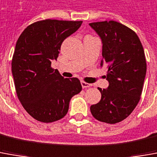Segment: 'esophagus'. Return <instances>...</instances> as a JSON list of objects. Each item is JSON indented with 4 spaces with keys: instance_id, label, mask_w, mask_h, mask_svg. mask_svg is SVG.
Masks as SVG:
<instances>
[{
    "instance_id": "1",
    "label": "esophagus",
    "mask_w": 157,
    "mask_h": 157,
    "mask_svg": "<svg viewBox=\"0 0 157 157\" xmlns=\"http://www.w3.org/2000/svg\"><path fill=\"white\" fill-rule=\"evenodd\" d=\"M81 85H82V87L85 89V88H89L92 85H90V84H88V83H86V82H84V81H82L81 82Z\"/></svg>"
}]
</instances>
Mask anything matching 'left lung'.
<instances>
[{"mask_svg":"<svg viewBox=\"0 0 157 157\" xmlns=\"http://www.w3.org/2000/svg\"><path fill=\"white\" fill-rule=\"evenodd\" d=\"M102 41L101 67L107 68L109 85L101 90L100 101L90 106L97 121L115 124L128 117L138 105L146 74L144 48L134 31L109 20L90 23Z\"/></svg>","mask_w":157,"mask_h":157,"instance_id":"left-lung-1","label":"left lung"}]
</instances>
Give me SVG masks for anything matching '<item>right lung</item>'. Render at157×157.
Returning <instances> with one entry per match:
<instances>
[{
	"label": "right lung",
	"instance_id": "right-lung-1",
	"mask_svg": "<svg viewBox=\"0 0 157 157\" xmlns=\"http://www.w3.org/2000/svg\"><path fill=\"white\" fill-rule=\"evenodd\" d=\"M83 21L44 19L31 24L16 43L12 72L19 101L31 117L49 123L67 114L69 101L82 90L77 78H65L51 60L59 56L62 42Z\"/></svg>",
	"mask_w": 157,
	"mask_h": 157
}]
</instances>
